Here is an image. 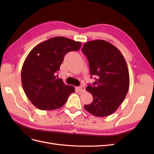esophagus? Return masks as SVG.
<instances>
[{
    "mask_svg": "<svg viewBox=\"0 0 154 154\" xmlns=\"http://www.w3.org/2000/svg\"><path fill=\"white\" fill-rule=\"evenodd\" d=\"M77 90L80 93H84L85 91V87L84 86H80L79 87H77Z\"/></svg>",
    "mask_w": 154,
    "mask_h": 154,
    "instance_id": "1",
    "label": "esophagus"
}]
</instances>
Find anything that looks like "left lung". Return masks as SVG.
Instances as JSON below:
<instances>
[{
  "mask_svg": "<svg viewBox=\"0 0 154 154\" xmlns=\"http://www.w3.org/2000/svg\"><path fill=\"white\" fill-rule=\"evenodd\" d=\"M82 51L89 60L91 75L97 78L93 85L86 88L93 100L85 105V109L97 117L109 116L128 91L130 77L125 59L114 45L103 40L86 42Z\"/></svg>",
  "mask_w": 154,
  "mask_h": 154,
  "instance_id": "obj_1",
  "label": "left lung"
}]
</instances>
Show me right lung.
Listing matches in <instances>:
<instances>
[{"mask_svg": "<svg viewBox=\"0 0 154 154\" xmlns=\"http://www.w3.org/2000/svg\"><path fill=\"white\" fill-rule=\"evenodd\" d=\"M81 43L62 36L54 37L38 44L23 63L21 80L23 89L38 109L51 110L63 106L75 87L56 79L65 54L77 51Z\"/></svg>", "mask_w": 154, "mask_h": 154, "instance_id": "1", "label": "right lung"}]
</instances>
